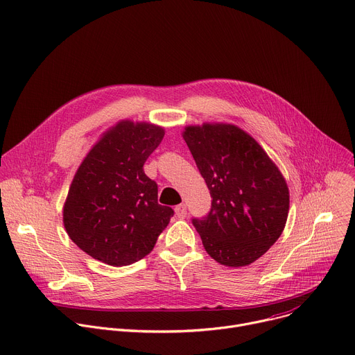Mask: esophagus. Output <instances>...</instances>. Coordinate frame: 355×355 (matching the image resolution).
<instances>
[{
    "instance_id": "esophagus-1",
    "label": "esophagus",
    "mask_w": 355,
    "mask_h": 355,
    "mask_svg": "<svg viewBox=\"0 0 355 355\" xmlns=\"http://www.w3.org/2000/svg\"><path fill=\"white\" fill-rule=\"evenodd\" d=\"M175 215L181 219H184L187 216V205L185 204H180L175 207Z\"/></svg>"
}]
</instances>
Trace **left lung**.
I'll list each match as a JSON object with an SVG mask.
<instances>
[{
    "label": "left lung",
    "instance_id": "8db88e82",
    "mask_svg": "<svg viewBox=\"0 0 355 355\" xmlns=\"http://www.w3.org/2000/svg\"><path fill=\"white\" fill-rule=\"evenodd\" d=\"M212 198L192 218L208 254L225 266H246L282 235L288 188L265 150L232 124L189 125L182 135Z\"/></svg>",
    "mask_w": 355,
    "mask_h": 355
}]
</instances>
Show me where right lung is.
Segmentation results:
<instances>
[{
    "label": "right lung",
    "mask_w": 355,
    "mask_h": 355,
    "mask_svg": "<svg viewBox=\"0 0 355 355\" xmlns=\"http://www.w3.org/2000/svg\"><path fill=\"white\" fill-rule=\"evenodd\" d=\"M164 130L120 121L82 161L63 207L69 238L110 266H127L148 254L174 211L158 204L157 182L143 170Z\"/></svg>",
    "instance_id": "obj_1"
}]
</instances>
